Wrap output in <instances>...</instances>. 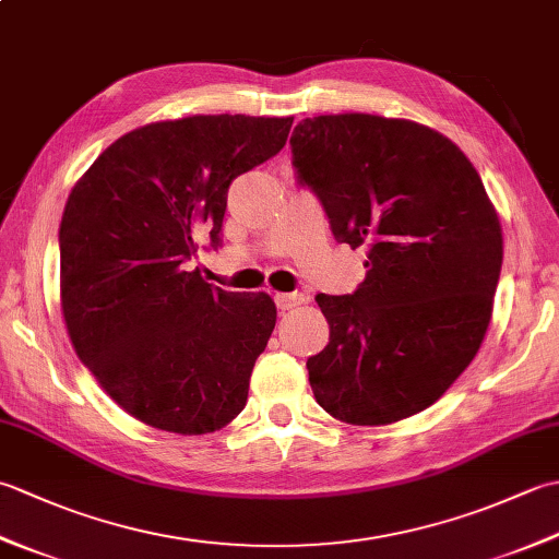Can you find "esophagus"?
Returning <instances> with one entry per match:
<instances>
[{
  "mask_svg": "<svg viewBox=\"0 0 559 559\" xmlns=\"http://www.w3.org/2000/svg\"><path fill=\"white\" fill-rule=\"evenodd\" d=\"M276 307L278 310H293V307H298V305H302L305 302V295L302 293H276Z\"/></svg>",
  "mask_w": 559,
  "mask_h": 559,
  "instance_id": "1",
  "label": "esophagus"
}]
</instances>
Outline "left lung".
<instances>
[{"label":"left lung","mask_w":559,"mask_h":559,"mask_svg":"<svg viewBox=\"0 0 559 559\" xmlns=\"http://www.w3.org/2000/svg\"><path fill=\"white\" fill-rule=\"evenodd\" d=\"M290 146L336 240L367 249L358 290L317 295L329 343L307 360L314 399L348 425L420 413L490 326L502 225L480 175L454 141L394 117H307Z\"/></svg>","instance_id":"left-lung-1"}]
</instances>
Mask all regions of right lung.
<instances>
[{
    "mask_svg": "<svg viewBox=\"0 0 559 559\" xmlns=\"http://www.w3.org/2000/svg\"><path fill=\"white\" fill-rule=\"evenodd\" d=\"M293 117L192 115L120 136L71 189L59 298L71 346L117 406L165 432L235 420L276 305L187 271L218 247L228 187L286 146Z\"/></svg>",
    "mask_w": 559,
    "mask_h": 559,
    "instance_id": "obj_1",
    "label": "right lung"
}]
</instances>
